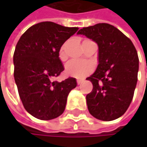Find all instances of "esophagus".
I'll return each mask as SVG.
<instances>
[{
  "label": "esophagus",
  "mask_w": 147,
  "mask_h": 147,
  "mask_svg": "<svg viewBox=\"0 0 147 147\" xmlns=\"http://www.w3.org/2000/svg\"><path fill=\"white\" fill-rule=\"evenodd\" d=\"M77 84H81L82 83V80H81V79H77Z\"/></svg>",
  "instance_id": "1"
}]
</instances>
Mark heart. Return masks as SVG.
Returning <instances> with one entry per match:
<instances>
[{
	"label": "heart",
	"mask_w": 147,
	"mask_h": 147,
	"mask_svg": "<svg viewBox=\"0 0 147 147\" xmlns=\"http://www.w3.org/2000/svg\"><path fill=\"white\" fill-rule=\"evenodd\" d=\"M65 46H62L59 51V58L63 60L65 59ZM93 71V65L89 63L71 61L66 65L65 72L67 75L76 78H82Z\"/></svg>",
	"instance_id": "b5f03b06"
}]
</instances>
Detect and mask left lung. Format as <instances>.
Masks as SVG:
<instances>
[{
    "label": "left lung",
    "instance_id": "1",
    "mask_svg": "<svg viewBox=\"0 0 147 147\" xmlns=\"http://www.w3.org/2000/svg\"><path fill=\"white\" fill-rule=\"evenodd\" d=\"M83 35L99 47L98 66L87 80L93 90L86 100L89 113L102 121L122 117L132 101L137 83V51L123 32L111 24L101 23L81 29Z\"/></svg>",
    "mask_w": 147,
    "mask_h": 147
}]
</instances>
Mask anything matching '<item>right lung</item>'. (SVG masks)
I'll use <instances>...</instances> for the list:
<instances>
[{"mask_svg": "<svg viewBox=\"0 0 147 147\" xmlns=\"http://www.w3.org/2000/svg\"><path fill=\"white\" fill-rule=\"evenodd\" d=\"M77 30V27L42 22L30 27L16 45L15 82L24 109L36 118L51 120L59 117L69 93L76 87L74 77L61 82L52 78L64 71L59 50Z\"/></svg>", "mask_w": 147, "mask_h": 147, "instance_id": "right-lung-1", "label": "right lung"}]
</instances>
